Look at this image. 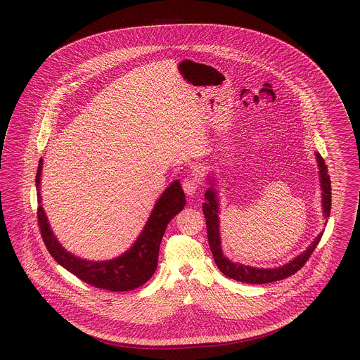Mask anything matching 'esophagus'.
I'll return each mask as SVG.
<instances>
[{
    "label": "esophagus",
    "instance_id": "obj_1",
    "mask_svg": "<svg viewBox=\"0 0 360 360\" xmlns=\"http://www.w3.org/2000/svg\"><path fill=\"white\" fill-rule=\"evenodd\" d=\"M182 188H184L185 193L188 194V197H193L197 193L198 188H200V184H198V181L195 178H190L188 176V178L184 179Z\"/></svg>",
    "mask_w": 360,
    "mask_h": 360
}]
</instances>
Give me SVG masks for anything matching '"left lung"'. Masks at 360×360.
<instances>
[{
  "mask_svg": "<svg viewBox=\"0 0 360 360\" xmlns=\"http://www.w3.org/2000/svg\"><path fill=\"white\" fill-rule=\"evenodd\" d=\"M317 166H319V175H320V186H321V198H323V213L326 223V219L330 214V179L328 175V169H326V162L321 158L319 153H314ZM213 174V172H212ZM209 174L206 176L209 182V188L205 191V202L202 204V210L205 214L206 231H207V240H209V247L213 254V259L219 267V270L223 273L225 276L232 278L235 281L244 282V283H269V282H275L285 279L288 276L297 273L308 260L314 248L317 247L319 241L323 236V232L319 233V236L311 241V244L308 248L301 252L300 255L292 257L289 263H285L279 267H270V269H263V267H252L247 266L238 262H232L229 257H225L221 248V236H220V198H219V186L217 179Z\"/></svg>",
  "mask_w": 360,
  "mask_h": 360,
  "instance_id": "8db88e82",
  "label": "left lung"
}]
</instances>
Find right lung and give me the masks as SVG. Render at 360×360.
Here are the masks:
<instances>
[{"mask_svg": "<svg viewBox=\"0 0 360 360\" xmlns=\"http://www.w3.org/2000/svg\"><path fill=\"white\" fill-rule=\"evenodd\" d=\"M43 158L39 160L36 172V194H37V220L44 244L51 257L71 274L77 275L86 283L109 291L134 290L144 285L158 266V255L160 241L175 214H178L186 204L185 193L179 179H175L170 186L160 194L155 202L154 209L135 243L120 257L109 260H87L69 252L56 239L49 223L44 207L41 205L40 182L43 170Z\"/></svg>", "mask_w": 360, "mask_h": 360, "instance_id": "1", "label": "right lung"}]
</instances>
